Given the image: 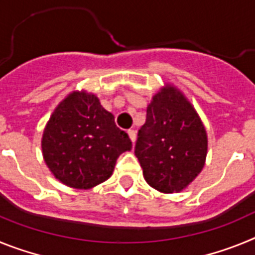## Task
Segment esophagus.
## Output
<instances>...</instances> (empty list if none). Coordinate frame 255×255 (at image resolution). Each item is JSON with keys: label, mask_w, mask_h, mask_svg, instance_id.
<instances>
[{"label": "esophagus", "mask_w": 255, "mask_h": 255, "mask_svg": "<svg viewBox=\"0 0 255 255\" xmlns=\"http://www.w3.org/2000/svg\"><path fill=\"white\" fill-rule=\"evenodd\" d=\"M128 134H129L130 139H131L132 144H134L135 140H136V132H135L134 130H129V131H128Z\"/></svg>", "instance_id": "obj_1"}]
</instances>
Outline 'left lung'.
I'll return each mask as SVG.
<instances>
[{
    "mask_svg": "<svg viewBox=\"0 0 255 255\" xmlns=\"http://www.w3.org/2000/svg\"><path fill=\"white\" fill-rule=\"evenodd\" d=\"M207 148L195 108L173 85L161 88L148 105L135 144L145 181L166 194L184 190L203 170Z\"/></svg>",
    "mask_w": 255,
    "mask_h": 255,
    "instance_id": "8db88e82",
    "label": "left lung"
}]
</instances>
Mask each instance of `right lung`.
I'll list each match as a JSON object with an SVG mask.
<instances>
[{"instance_id":"right-lung-1","label":"right lung","mask_w":255,"mask_h":255,"mask_svg":"<svg viewBox=\"0 0 255 255\" xmlns=\"http://www.w3.org/2000/svg\"><path fill=\"white\" fill-rule=\"evenodd\" d=\"M131 149L129 135L111 112L87 92H73L55 108L42 138L46 164L57 180L75 189H91L114 172L121 153Z\"/></svg>"}]
</instances>
